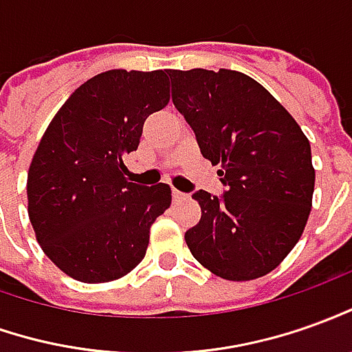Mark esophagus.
Here are the masks:
<instances>
[{
    "label": "esophagus",
    "instance_id": "34e87169",
    "mask_svg": "<svg viewBox=\"0 0 352 352\" xmlns=\"http://www.w3.org/2000/svg\"><path fill=\"white\" fill-rule=\"evenodd\" d=\"M172 197H174V201H180V199H186V193H182V191L174 190L172 191Z\"/></svg>",
    "mask_w": 352,
    "mask_h": 352
}]
</instances>
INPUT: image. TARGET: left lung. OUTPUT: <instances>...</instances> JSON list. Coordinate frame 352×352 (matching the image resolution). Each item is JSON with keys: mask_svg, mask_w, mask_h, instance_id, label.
<instances>
[{"mask_svg": "<svg viewBox=\"0 0 352 352\" xmlns=\"http://www.w3.org/2000/svg\"><path fill=\"white\" fill-rule=\"evenodd\" d=\"M172 103L201 155L218 164L222 195L195 191L201 220L186 232L191 254L224 280L272 272L309 220L314 168L307 135L278 99L237 70H170Z\"/></svg>", "mask_w": 352, "mask_h": 352, "instance_id": "left-lung-1", "label": "left lung"}]
</instances>
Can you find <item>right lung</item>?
I'll return each instance as SVG.
<instances>
[{
	"label": "right lung",
	"instance_id": "obj_1",
	"mask_svg": "<svg viewBox=\"0 0 352 352\" xmlns=\"http://www.w3.org/2000/svg\"><path fill=\"white\" fill-rule=\"evenodd\" d=\"M168 98L166 70H107L84 82L47 126L28 170V217L43 253L70 278L113 282L144 261L172 191L130 182L124 157Z\"/></svg>",
	"mask_w": 352,
	"mask_h": 352
}]
</instances>
